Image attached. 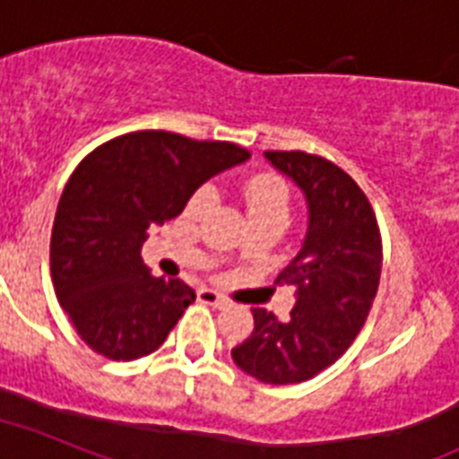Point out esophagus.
<instances>
[{"instance_id": "34e87169", "label": "esophagus", "mask_w": 459, "mask_h": 459, "mask_svg": "<svg viewBox=\"0 0 459 459\" xmlns=\"http://www.w3.org/2000/svg\"><path fill=\"white\" fill-rule=\"evenodd\" d=\"M198 301L205 303V306H212V307H226V306H229V301H226V299H221L217 291H210V289H200Z\"/></svg>"}]
</instances>
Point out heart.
<instances>
[{"label": "heart", "mask_w": 459, "mask_h": 459, "mask_svg": "<svg viewBox=\"0 0 459 459\" xmlns=\"http://www.w3.org/2000/svg\"><path fill=\"white\" fill-rule=\"evenodd\" d=\"M245 205H247L249 219L254 217H268L277 219V221L287 223L289 219V205H291V195H289V186L273 175H259L249 179L245 186ZM212 203V188H200L188 203V214L200 217L203 212L210 207Z\"/></svg>", "instance_id": "heart-1"}]
</instances>
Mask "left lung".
I'll return each instance as SVG.
<instances>
[{"label":"left lung","mask_w":459,"mask_h":459,"mask_svg":"<svg viewBox=\"0 0 459 459\" xmlns=\"http://www.w3.org/2000/svg\"><path fill=\"white\" fill-rule=\"evenodd\" d=\"M301 188L307 229L275 282L296 289L289 319L254 307V331L230 350L238 367L268 385L315 378L350 348L376 299L383 242L371 203L348 172L303 152H265Z\"/></svg>","instance_id":"left-lung-1"}]
</instances>
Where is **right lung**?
<instances>
[{"mask_svg": "<svg viewBox=\"0 0 459 459\" xmlns=\"http://www.w3.org/2000/svg\"><path fill=\"white\" fill-rule=\"evenodd\" d=\"M247 158L230 142L140 130L81 160L57 203L51 277L88 348L133 361L163 345L195 291L182 280L153 277L142 245L153 226L182 214L210 177Z\"/></svg>", "mask_w": 459, "mask_h": 459, "instance_id": "obj_1", "label": "right lung"}]
</instances>
